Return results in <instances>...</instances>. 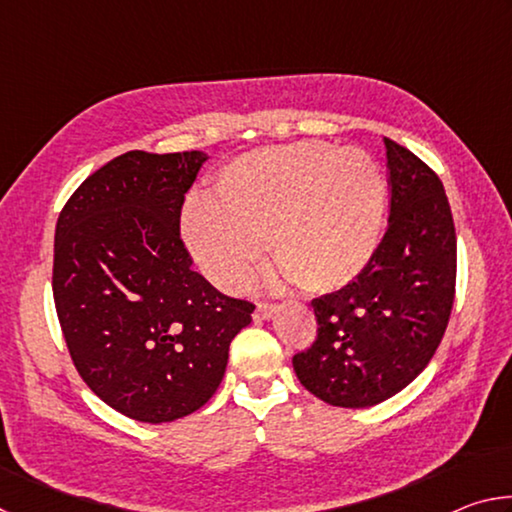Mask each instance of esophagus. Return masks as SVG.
<instances>
[{"label": "esophagus", "instance_id": "obj_1", "mask_svg": "<svg viewBox=\"0 0 512 512\" xmlns=\"http://www.w3.org/2000/svg\"><path fill=\"white\" fill-rule=\"evenodd\" d=\"M277 311V305L275 302H257V309H255V318H259V320H266V318H271L273 314Z\"/></svg>", "mask_w": 512, "mask_h": 512}]
</instances>
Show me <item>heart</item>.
<instances>
[{
  "label": "heart",
  "instance_id": "heart-1",
  "mask_svg": "<svg viewBox=\"0 0 512 512\" xmlns=\"http://www.w3.org/2000/svg\"><path fill=\"white\" fill-rule=\"evenodd\" d=\"M386 180L368 151L323 142L257 149L225 164L212 201L194 198L183 235L198 266L223 289H241L264 257L302 291L350 284L375 255Z\"/></svg>",
  "mask_w": 512,
  "mask_h": 512
}]
</instances>
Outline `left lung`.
Segmentation results:
<instances>
[{"label": "left lung", "mask_w": 512, "mask_h": 512, "mask_svg": "<svg viewBox=\"0 0 512 512\" xmlns=\"http://www.w3.org/2000/svg\"><path fill=\"white\" fill-rule=\"evenodd\" d=\"M386 144L391 214L368 266L311 300L316 341L293 354L320 400L363 409L400 393L427 368L452 316L456 230L443 183L418 155Z\"/></svg>", "instance_id": "obj_1"}]
</instances>
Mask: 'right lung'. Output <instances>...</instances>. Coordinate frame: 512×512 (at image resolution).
Returning a JSON list of instances; mask_svg holds the SVG:
<instances>
[{
    "instance_id": "1",
    "label": "right lung",
    "mask_w": 512,
    "mask_h": 512,
    "mask_svg": "<svg viewBox=\"0 0 512 512\" xmlns=\"http://www.w3.org/2000/svg\"><path fill=\"white\" fill-rule=\"evenodd\" d=\"M205 160L128 151L85 178L56 223L51 287L69 357L94 395L140 422L201 409L255 309L196 273L180 239Z\"/></svg>"
}]
</instances>
